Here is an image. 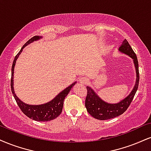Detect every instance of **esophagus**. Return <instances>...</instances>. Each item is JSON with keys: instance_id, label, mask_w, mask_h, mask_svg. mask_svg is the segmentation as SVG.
Returning <instances> with one entry per match:
<instances>
[{"instance_id": "esophagus-1", "label": "esophagus", "mask_w": 151, "mask_h": 151, "mask_svg": "<svg viewBox=\"0 0 151 151\" xmlns=\"http://www.w3.org/2000/svg\"><path fill=\"white\" fill-rule=\"evenodd\" d=\"M79 83H81V84H86L88 82V80H87V79L86 77H81L80 79H79Z\"/></svg>"}]
</instances>
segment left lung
Listing matches in <instances>:
<instances>
[{
  "label": "left lung",
  "mask_w": 151,
  "mask_h": 151,
  "mask_svg": "<svg viewBox=\"0 0 151 151\" xmlns=\"http://www.w3.org/2000/svg\"><path fill=\"white\" fill-rule=\"evenodd\" d=\"M118 50L119 52L126 54L133 59L134 66L136 68V73H137L136 83L131 93L125 99L122 100L117 103H108L105 102L97 95L93 88L89 86H86L87 96L86 101H85V106H86L87 111L92 117L100 120L112 119L124 113L132 103L139 86V63H138L137 55L126 39L123 41Z\"/></svg>",
  "instance_id": "1"
}]
</instances>
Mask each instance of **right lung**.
Returning a JSON list of instances; mask_svg holds the SVG:
<instances>
[{
    "label": "right lung",
    "instance_id": "obj_1",
    "mask_svg": "<svg viewBox=\"0 0 151 151\" xmlns=\"http://www.w3.org/2000/svg\"><path fill=\"white\" fill-rule=\"evenodd\" d=\"M41 36H35L30 39L27 43L22 46L19 52L17 54V55L14 58L13 63H12V76H11V91L12 93L13 94V96L15 99L16 102H17L18 106L19 107L20 110L22 111V112L27 117H29L30 119H34V120L39 121V122H48L50 121L52 119H55L56 117H58L61 114L62 110H63V103H64L65 98L68 96V94L70 93L71 88L73 87L75 83V82L72 83L70 86L67 87L65 89H64L63 91H61L58 95L56 96V97L54 98L52 101L50 102L45 103V104L42 105H28L26 103H23L22 101H20V99L16 96L15 93L14 91V65H15L16 60H17L19 55H20L21 52H22L23 48L25 46L29 43L34 42V41H37L41 39Z\"/></svg>",
    "mask_w": 151,
    "mask_h": 151
}]
</instances>
